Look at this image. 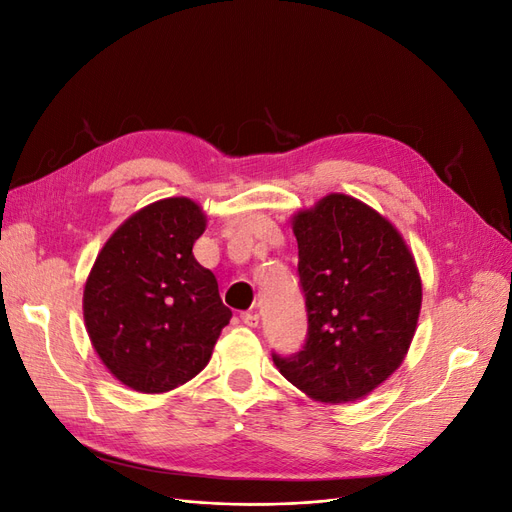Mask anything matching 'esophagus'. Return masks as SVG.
Listing matches in <instances>:
<instances>
[{"mask_svg": "<svg viewBox=\"0 0 512 512\" xmlns=\"http://www.w3.org/2000/svg\"><path fill=\"white\" fill-rule=\"evenodd\" d=\"M258 320H260V316L256 314V312H243L241 314V322L245 324V327H258Z\"/></svg>", "mask_w": 512, "mask_h": 512, "instance_id": "1", "label": "esophagus"}]
</instances>
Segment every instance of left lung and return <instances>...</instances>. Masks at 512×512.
Wrapping results in <instances>:
<instances>
[{
    "instance_id": "1",
    "label": "left lung",
    "mask_w": 512,
    "mask_h": 512,
    "mask_svg": "<svg viewBox=\"0 0 512 512\" xmlns=\"http://www.w3.org/2000/svg\"><path fill=\"white\" fill-rule=\"evenodd\" d=\"M290 224L309 329L299 354H275L273 363L309 399L348 404L404 363L421 314V273L401 232L354 196H322Z\"/></svg>"
}]
</instances>
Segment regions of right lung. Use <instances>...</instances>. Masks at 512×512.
Wrapping results in <instances>:
<instances>
[{
    "label": "right lung",
    "instance_id": "add662e5",
    "mask_svg": "<svg viewBox=\"0 0 512 512\" xmlns=\"http://www.w3.org/2000/svg\"><path fill=\"white\" fill-rule=\"evenodd\" d=\"M207 215L185 196L132 213L100 250L83 290L91 346L128 389L160 395L203 371L232 312L194 258Z\"/></svg>",
    "mask_w": 512,
    "mask_h": 512
}]
</instances>
